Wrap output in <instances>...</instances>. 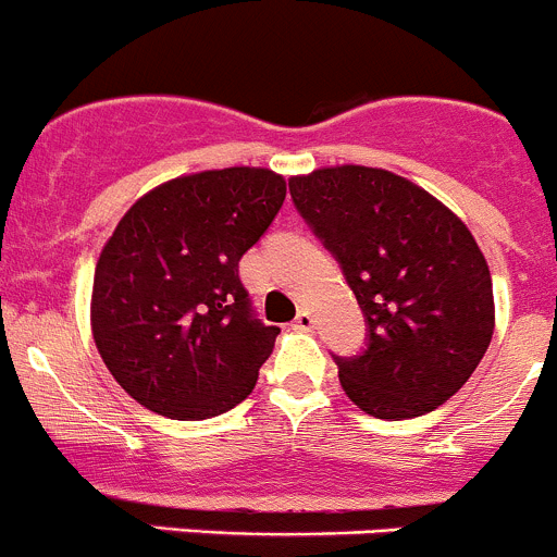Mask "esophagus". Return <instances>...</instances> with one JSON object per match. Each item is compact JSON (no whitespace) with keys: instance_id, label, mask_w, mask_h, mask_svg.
<instances>
[{"instance_id":"obj_1","label":"esophagus","mask_w":557,"mask_h":557,"mask_svg":"<svg viewBox=\"0 0 557 557\" xmlns=\"http://www.w3.org/2000/svg\"><path fill=\"white\" fill-rule=\"evenodd\" d=\"M311 325H314V317H311V311L300 309L298 317H295V327H300V331H309Z\"/></svg>"}]
</instances>
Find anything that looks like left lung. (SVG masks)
Segmentation results:
<instances>
[{
	"mask_svg": "<svg viewBox=\"0 0 557 557\" xmlns=\"http://www.w3.org/2000/svg\"><path fill=\"white\" fill-rule=\"evenodd\" d=\"M289 194L367 320V349L333 358L344 394L385 421L451 399L495 331L490 264L468 226L385 169H314L289 177Z\"/></svg>",
	"mask_w": 557,
	"mask_h": 557,
	"instance_id": "1",
	"label": "left lung"
}]
</instances>
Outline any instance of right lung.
I'll return each mask as SVG.
<instances>
[{
	"label": "right lung",
	"instance_id": "right-lung-1",
	"mask_svg": "<svg viewBox=\"0 0 557 557\" xmlns=\"http://www.w3.org/2000/svg\"><path fill=\"white\" fill-rule=\"evenodd\" d=\"M287 196L257 166L185 174L145 194L100 251L92 338L141 407L202 421L240 405L278 327L251 311L237 264Z\"/></svg>",
	"mask_w": 557,
	"mask_h": 557
}]
</instances>
